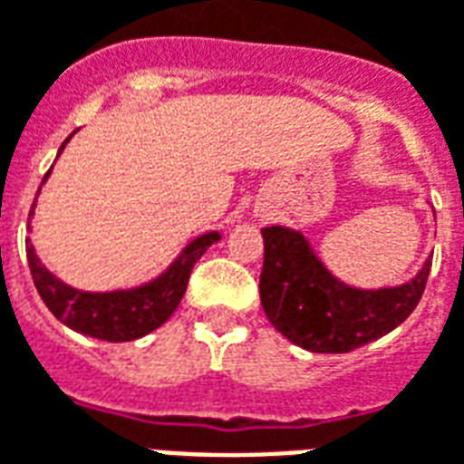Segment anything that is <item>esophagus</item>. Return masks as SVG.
Instances as JSON below:
<instances>
[{"mask_svg": "<svg viewBox=\"0 0 464 464\" xmlns=\"http://www.w3.org/2000/svg\"><path fill=\"white\" fill-rule=\"evenodd\" d=\"M260 218H263V216H260Z\"/></svg>", "mask_w": 464, "mask_h": 464, "instance_id": "esophagus-1", "label": "esophagus"}]
</instances>
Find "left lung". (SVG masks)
Wrapping results in <instances>:
<instances>
[{"label":"left lung","mask_w":464,"mask_h":464,"mask_svg":"<svg viewBox=\"0 0 464 464\" xmlns=\"http://www.w3.org/2000/svg\"><path fill=\"white\" fill-rule=\"evenodd\" d=\"M260 304L270 324L314 354H344L376 342L406 322L420 302L430 258L411 280L356 287L329 270L310 238L290 226L263 228Z\"/></svg>","instance_id":"1"}]
</instances>
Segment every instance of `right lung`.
Masks as SVG:
<instances>
[{"label": "right lung", "instance_id": "add662e5", "mask_svg": "<svg viewBox=\"0 0 464 464\" xmlns=\"http://www.w3.org/2000/svg\"><path fill=\"white\" fill-rule=\"evenodd\" d=\"M68 140L61 145L58 154L63 152ZM49 174L51 169L46 171L41 187L46 184ZM34 208H36V198L31 206L29 231ZM218 241H221L218 231L201 233L197 238H191L181 248L179 256L171 260L157 277L135 285V287H120V290H105V293L78 290L73 285L63 283L41 263L31 241H26V260H29L31 277H34L41 300L58 322H63L68 329L81 332L85 337L102 339V342H135L157 327H162L174 314L181 297L187 293L188 276L197 266V260Z\"/></svg>", "mask_w": 464, "mask_h": 464}]
</instances>
